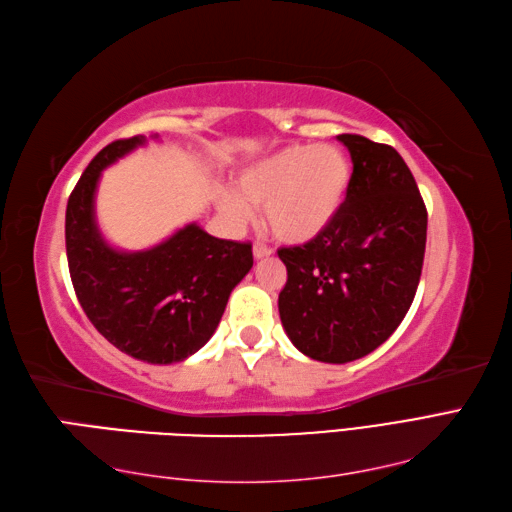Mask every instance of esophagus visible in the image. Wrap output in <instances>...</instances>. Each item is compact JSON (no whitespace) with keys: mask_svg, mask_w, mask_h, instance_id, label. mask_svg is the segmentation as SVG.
Masks as SVG:
<instances>
[{"mask_svg":"<svg viewBox=\"0 0 512 512\" xmlns=\"http://www.w3.org/2000/svg\"><path fill=\"white\" fill-rule=\"evenodd\" d=\"M252 252H254V258H256V260H260V258H267V256H271V254H273L267 245H260V243H256V245H254Z\"/></svg>","mask_w":512,"mask_h":512,"instance_id":"1","label":"esophagus"}]
</instances>
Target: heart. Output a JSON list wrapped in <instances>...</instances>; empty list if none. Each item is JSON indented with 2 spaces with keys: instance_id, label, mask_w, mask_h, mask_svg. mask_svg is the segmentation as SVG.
<instances>
[{
  "instance_id": "b5f03b06",
  "label": "heart",
  "mask_w": 512,
  "mask_h": 512,
  "mask_svg": "<svg viewBox=\"0 0 512 512\" xmlns=\"http://www.w3.org/2000/svg\"><path fill=\"white\" fill-rule=\"evenodd\" d=\"M352 182V165L334 145H286L239 171L234 191L217 195L230 226L263 208L267 228L284 243H308L330 228Z\"/></svg>"
}]
</instances>
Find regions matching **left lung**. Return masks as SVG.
Returning <instances> with one entry per match:
<instances>
[{
    "instance_id": "8db88e82",
    "label": "left lung",
    "mask_w": 512,
    "mask_h": 512,
    "mask_svg": "<svg viewBox=\"0 0 512 512\" xmlns=\"http://www.w3.org/2000/svg\"><path fill=\"white\" fill-rule=\"evenodd\" d=\"M352 156V182L330 228L280 247L282 326L299 352L352 363L380 347L413 304L426 254L428 213L404 158L360 134L336 136Z\"/></svg>"
}]
</instances>
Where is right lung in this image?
I'll list each match as a JSON object with an SVG mask.
<instances>
[{
  "label": "right lung",
  "instance_id": "1",
  "mask_svg": "<svg viewBox=\"0 0 512 512\" xmlns=\"http://www.w3.org/2000/svg\"><path fill=\"white\" fill-rule=\"evenodd\" d=\"M145 141L139 134L110 143L84 169L67 202V260L78 302L97 332L136 360L171 365L215 334L254 256L249 243L217 239L197 223L143 252H119L104 241L95 221L99 176Z\"/></svg>",
  "mask_w": 512,
  "mask_h": 512
}]
</instances>
